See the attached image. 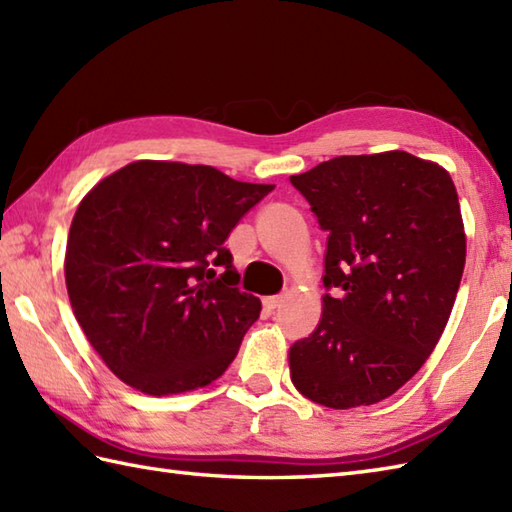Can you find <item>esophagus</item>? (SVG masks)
<instances>
[{"instance_id":"34e87169","label":"esophagus","mask_w":512,"mask_h":512,"mask_svg":"<svg viewBox=\"0 0 512 512\" xmlns=\"http://www.w3.org/2000/svg\"><path fill=\"white\" fill-rule=\"evenodd\" d=\"M281 301H284V295L266 297V299H264V306H266V308H270V310H275V308H279V306H281Z\"/></svg>"}]
</instances>
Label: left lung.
Returning a JSON list of instances; mask_svg holds the SVG:
<instances>
[{
  "label": "left lung",
  "instance_id": "8db88e82",
  "mask_svg": "<svg viewBox=\"0 0 512 512\" xmlns=\"http://www.w3.org/2000/svg\"><path fill=\"white\" fill-rule=\"evenodd\" d=\"M328 231L323 317L290 347V378L330 409L389 398L427 361L458 295V191L407 151L339 156L290 178Z\"/></svg>",
  "mask_w": 512,
  "mask_h": 512
}]
</instances>
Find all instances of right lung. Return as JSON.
<instances>
[{"label": "right lung", "instance_id": "obj_1", "mask_svg": "<svg viewBox=\"0 0 512 512\" xmlns=\"http://www.w3.org/2000/svg\"><path fill=\"white\" fill-rule=\"evenodd\" d=\"M273 189L206 165L138 160L85 195L68 235L65 286L118 378L167 396L226 372L262 303L237 288L224 242Z\"/></svg>", "mask_w": 512, "mask_h": 512}]
</instances>
